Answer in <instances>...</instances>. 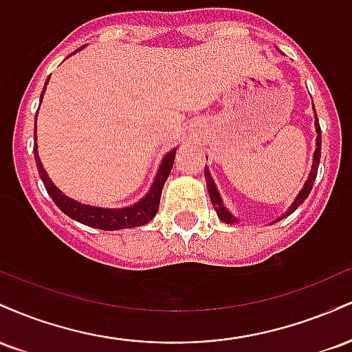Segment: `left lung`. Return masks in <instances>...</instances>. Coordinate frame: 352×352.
Segmentation results:
<instances>
[{"instance_id": "obj_1", "label": "left lung", "mask_w": 352, "mask_h": 352, "mask_svg": "<svg viewBox=\"0 0 352 352\" xmlns=\"http://www.w3.org/2000/svg\"><path fill=\"white\" fill-rule=\"evenodd\" d=\"M313 109H314V106H313ZM314 112H316V111H314ZM314 125H316V132H318V137H316V151H314V155H313V165H311V172H309V175H308V180L305 182V185H302L301 192L298 193V197H296V199H294V201L292 204V207L286 210V212L283 213V215H281L280 218H278V220H274V221H280V220H283V218H285V217L292 215L294 210H296V208L300 207V205L302 204V201L308 199L311 188H313L314 179H316V175H318L319 159H321V127H319L318 117H316V122H314ZM205 180H207V188H208L210 200H212V205H213V208H215L218 218H220L221 221H225V223H230V225L236 223V221H238L236 217H233L232 213H230L228 210L223 207V201H221V197H220V193H218L215 182H213L212 175H210V172H208L207 167H205Z\"/></svg>"}]
</instances>
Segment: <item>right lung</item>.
<instances>
[{
    "instance_id": "add662e5",
    "label": "right lung",
    "mask_w": 352,
    "mask_h": 352,
    "mask_svg": "<svg viewBox=\"0 0 352 352\" xmlns=\"http://www.w3.org/2000/svg\"><path fill=\"white\" fill-rule=\"evenodd\" d=\"M82 47H79L78 51L82 50ZM74 52H72V54H74ZM47 82H50V78H47L46 84H44L41 99L44 92H46ZM36 117H38V112H36ZM34 140H36V132H34ZM175 152L177 151L173 148V151H170L164 157L162 164H160L159 170H157L155 180H153L151 190H148L147 195H145L142 200H139L137 204L131 205V207H124V208H99V207H91V205L79 204V201L72 200L67 195H64V193L60 192L54 184H52L50 177H47V172L43 168L41 159H39V153H38V144H34V160H36V165H38L39 177H41L44 187H46L47 193L51 195V199L54 200V204L60 208V212H64L67 217H71L72 220L79 221V223L87 225V227L99 228V230H111V232L112 230L140 227V225L148 223V221L157 215L165 180H167L168 173H170L173 167V160H175Z\"/></svg>"
}]
</instances>
